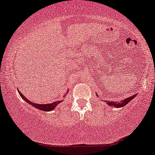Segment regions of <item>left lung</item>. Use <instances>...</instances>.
<instances>
[{"label":"left lung","instance_id":"8db88e82","mask_svg":"<svg viewBox=\"0 0 155 155\" xmlns=\"http://www.w3.org/2000/svg\"><path fill=\"white\" fill-rule=\"evenodd\" d=\"M96 96H97V97L99 96L97 94H96ZM137 96V94H134V95H133V96L128 97H127V98L123 100V101H121L118 102H114V101H103V100H102V101H103V102H105V103L107 104L108 105H109V106L114 107H116V108H120V107H124L125 105H127V104L128 103V102H130L132 99H134Z\"/></svg>","mask_w":155,"mask_h":155}]
</instances>
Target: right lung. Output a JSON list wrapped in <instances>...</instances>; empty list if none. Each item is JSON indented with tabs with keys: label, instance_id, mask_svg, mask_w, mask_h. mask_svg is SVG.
I'll list each match as a JSON object with an SVG mask.
<instances>
[{
	"label": "right lung",
	"instance_id": "obj_1",
	"mask_svg": "<svg viewBox=\"0 0 155 155\" xmlns=\"http://www.w3.org/2000/svg\"><path fill=\"white\" fill-rule=\"evenodd\" d=\"M17 91L18 92V94L21 97V98H23L24 101L28 102V104H30L31 106L34 107L36 109H39V110H41V111H53L54 109V108L56 107L58 105V104L60 103V102L62 101H55V102H52V103H49V104H37V103H35V102H33L32 101H30V100H28L27 97H25V96H23V95L21 94V93L19 91V90L17 89ZM66 94L65 95H64V97H65L66 96Z\"/></svg>",
	"mask_w": 155,
	"mask_h": 155
}]
</instances>
